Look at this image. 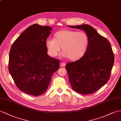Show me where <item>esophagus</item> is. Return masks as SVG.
<instances>
[{
    "label": "esophagus",
    "mask_w": 121,
    "mask_h": 121,
    "mask_svg": "<svg viewBox=\"0 0 121 121\" xmlns=\"http://www.w3.org/2000/svg\"><path fill=\"white\" fill-rule=\"evenodd\" d=\"M60 65L61 67H64V66H65L66 64H65V63H61L60 64Z\"/></svg>",
    "instance_id": "esophagus-1"
}]
</instances>
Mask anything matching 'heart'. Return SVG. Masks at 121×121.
Listing matches in <instances>:
<instances>
[{"label":"heart","instance_id":"obj_1","mask_svg":"<svg viewBox=\"0 0 121 121\" xmlns=\"http://www.w3.org/2000/svg\"><path fill=\"white\" fill-rule=\"evenodd\" d=\"M89 45V38L84 32L72 30H61L54 34V38H48L46 46L50 55L55 57L60 51L63 57L71 60H77L83 57Z\"/></svg>","mask_w":121,"mask_h":121}]
</instances>
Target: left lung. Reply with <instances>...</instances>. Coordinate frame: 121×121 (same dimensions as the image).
<instances>
[{
    "instance_id": "8db88e82",
    "label": "left lung",
    "mask_w": 121,
    "mask_h": 121,
    "mask_svg": "<svg viewBox=\"0 0 121 121\" xmlns=\"http://www.w3.org/2000/svg\"><path fill=\"white\" fill-rule=\"evenodd\" d=\"M68 26L84 30L89 38L88 49L83 56L66 65L70 85L78 93H93L109 79L114 60L111 45L89 25Z\"/></svg>"
}]
</instances>
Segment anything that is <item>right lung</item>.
<instances>
[{"instance_id":"1","label":"right lung","mask_w":121,"mask_h":121,"mask_svg":"<svg viewBox=\"0 0 121 121\" xmlns=\"http://www.w3.org/2000/svg\"><path fill=\"white\" fill-rule=\"evenodd\" d=\"M52 29L34 24L26 29L11 46L9 70L20 90L38 96L48 89L60 60L47 54L46 40Z\"/></svg>"}]
</instances>
